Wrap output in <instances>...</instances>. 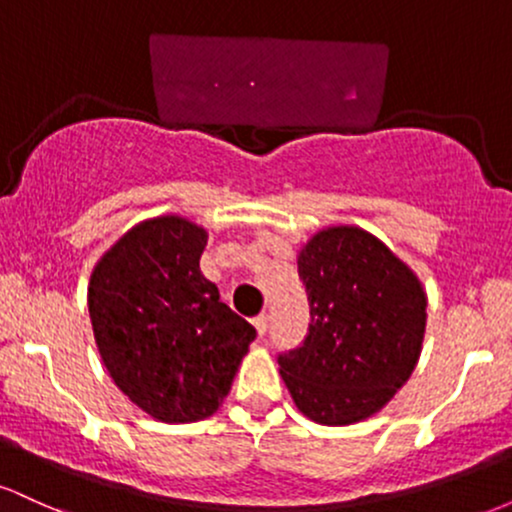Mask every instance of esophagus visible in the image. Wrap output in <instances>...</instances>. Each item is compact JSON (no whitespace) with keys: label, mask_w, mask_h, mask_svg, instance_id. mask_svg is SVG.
I'll list each match as a JSON object with an SVG mask.
<instances>
[{"label":"esophagus","mask_w":512,"mask_h":512,"mask_svg":"<svg viewBox=\"0 0 512 512\" xmlns=\"http://www.w3.org/2000/svg\"><path fill=\"white\" fill-rule=\"evenodd\" d=\"M252 325H255L257 334H260V337H264V334H267L269 315H267V313H260V315H255V317H252Z\"/></svg>","instance_id":"1"}]
</instances>
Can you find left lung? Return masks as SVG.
I'll return each instance as SVG.
<instances>
[{"label":"left lung","instance_id":"1","mask_svg":"<svg viewBox=\"0 0 512 512\" xmlns=\"http://www.w3.org/2000/svg\"><path fill=\"white\" fill-rule=\"evenodd\" d=\"M310 305L301 346L279 373L308 419H368L409 380L426 330V293L390 250L361 228L320 231L298 257Z\"/></svg>","mask_w":512,"mask_h":512}]
</instances>
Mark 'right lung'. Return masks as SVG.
<instances>
[{
	"label": "right lung",
	"mask_w": 512,
	"mask_h": 512,
	"mask_svg": "<svg viewBox=\"0 0 512 512\" xmlns=\"http://www.w3.org/2000/svg\"><path fill=\"white\" fill-rule=\"evenodd\" d=\"M207 231L180 216L134 226L88 284L93 337L110 378L166 424L207 419L257 337L199 272Z\"/></svg>",
	"instance_id": "1"
}]
</instances>
